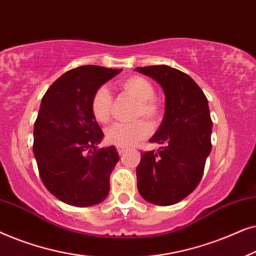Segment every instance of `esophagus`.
<instances>
[{
	"mask_svg": "<svg viewBox=\"0 0 256 256\" xmlns=\"http://www.w3.org/2000/svg\"><path fill=\"white\" fill-rule=\"evenodd\" d=\"M118 155H124V154L127 152V149L126 148H121V146H118Z\"/></svg>",
	"mask_w": 256,
	"mask_h": 256,
	"instance_id": "obj_1",
	"label": "esophagus"
}]
</instances>
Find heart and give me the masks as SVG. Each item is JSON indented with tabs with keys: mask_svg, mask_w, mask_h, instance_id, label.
<instances>
[{
	"mask_svg": "<svg viewBox=\"0 0 256 256\" xmlns=\"http://www.w3.org/2000/svg\"><path fill=\"white\" fill-rule=\"evenodd\" d=\"M118 86L122 92L136 100L132 118H144L152 124L158 122L160 106L155 98V87L148 79L140 76H132L120 80ZM112 110L113 96L106 87H100L90 100V112L99 124H107L112 118ZM149 132V126L143 120H135L129 124H115L106 130V141L112 146L128 148L146 138Z\"/></svg>",
	"mask_w": 256,
	"mask_h": 256,
	"instance_id": "heart-1",
	"label": "heart"
}]
</instances>
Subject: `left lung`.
<instances>
[{
    "mask_svg": "<svg viewBox=\"0 0 256 256\" xmlns=\"http://www.w3.org/2000/svg\"><path fill=\"white\" fill-rule=\"evenodd\" d=\"M152 76L166 94V112L150 138L162 146L141 152L138 188L146 202L169 206L191 194L200 182L212 149V120L208 99L186 73L166 65L136 68Z\"/></svg>",
    "mask_w": 256,
    "mask_h": 256,
    "instance_id": "1",
    "label": "left lung"
}]
</instances>
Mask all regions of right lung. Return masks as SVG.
Wrapping results in <instances>:
<instances>
[{
  "instance_id": "add662e5",
  "label": "right lung",
  "mask_w": 256,
  "mask_h": 256,
  "mask_svg": "<svg viewBox=\"0 0 256 256\" xmlns=\"http://www.w3.org/2000/svg\"><path fill=\"white\" fill-rule=\"evenodd\" d=\"M122 68L85 65L70 70L48 87L34 127V155L45 188L59 200L86 208L110 192L118 155L98 148L104 132L90 112L93 94Z\"/></svg>"
}]
</instances>
